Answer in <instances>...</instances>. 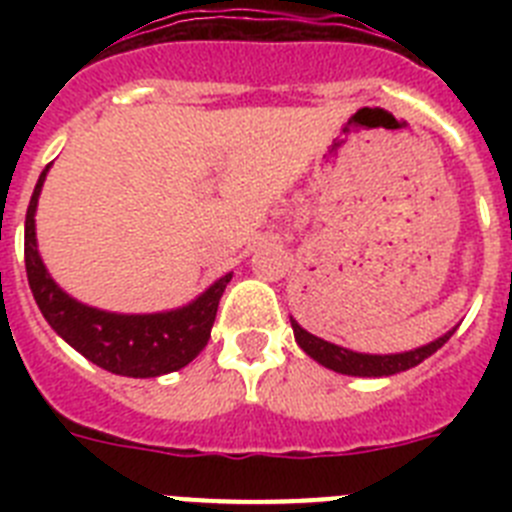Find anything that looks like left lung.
<instances>
[{
  "label": "left lung",
  "instance_id": "obj_1",
  "mask_svg": "<svg viewBox=\"0 0 512 512\" xmlns=\"http://www.w3.org/2000/svg\"><path fill=\"white\" fill-rule=\"evenodd\" d=\"M292 330H295V338L300 343V348L307 356L318 361V364L328 366L338 374H351V377H390V374L405 372V369H413L420 361H425L431 354H436L443 343L449 341L451 333L441 336L438 341L428 343L423 348H415V351H405V354H392V356H372V354H356V351H348V348L336 346V343H328L323 338L312 336L305 328L292 320Z\"/></svg>",
  "mask_w": 512,
  "mask_h": 512
}]
</instances>
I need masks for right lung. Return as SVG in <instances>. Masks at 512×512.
<instances>
[{
    "mask_svg": "<svg viewBox=\"0 0 512 512\" xmlns=\"http://www.w3.org/2000/svg\"><path fill=\"white\" fill-rule=\"evenodd\" d=\"M40 174L25 215V269L43 318L63 341L74 346L92 364L122 377H161L187 366L207 346L217 305L230 282V274L217 279L205 295L182 310L158 315H115L71 300L48 277L35 246V207L45 182Z\"/></svg>",
    "mask_w": 512,
    "mask_h": 512,
    "instance_id": "add662e5",
    "label": "right lung"
}]
</instances>
